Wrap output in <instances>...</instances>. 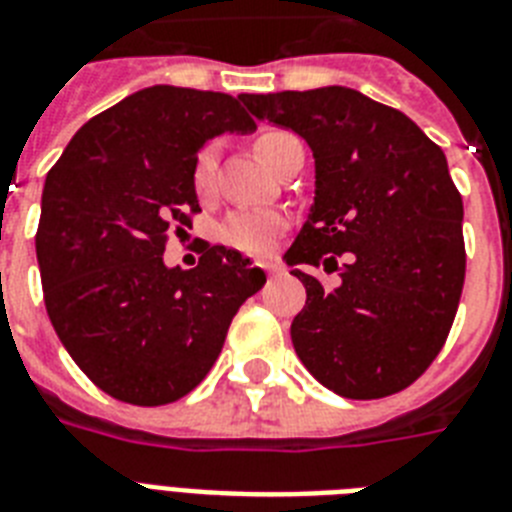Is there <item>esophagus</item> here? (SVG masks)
Wrapping results in <instances>:
<instances>
[{
  "instance_id": "obj_1",
  "label": "esophagus",
  "mask_w": 512,
  "mask_h": 512,
  "mask_svg": "<svg viewBox=\"0 0 512 512\" xmlns=\"http://www.w3.org/2000/svg\"><path fill=\"white\" fill-rule=\"evenodd\" d=\"M263 268L268 276H278V273H281V265H276V263H263Z\"/></svg>"
}]
</instances>
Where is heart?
<instances>
[{
    "mask_svg": "<svg viewBox=\"0 0 512 512\" xmlns=\"http://www.w3.org/2000/svg\"><path fill=\"white\" fill-rule=\"evenodd\" d=\"M294 137L286 130H268L257 137V153L273 169V163L278 158V150L281 145ZM216 169H218V145L208 143L197 150L195 161H192L190 169V182L192 190L197 197H213L216 192ZM286 229V218L276 210H234L226 216V221L221 223L218 236H221L223 244H229L236 252H244V255H265L270 252L276 236Z\"/></svg>",
    "mask_w": 512,
    "mask_h": 512,
    "instance_id": "obj_1",
    "label": "heart"
}]
</instances>
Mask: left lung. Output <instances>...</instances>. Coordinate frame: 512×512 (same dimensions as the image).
Masks as SVG:
<instances>
[{"instance_id": "obj_1", "label": "left lung", "mask_w": 512, "mask_h": 512, "mask_svg": "<svg viewBox=\"0 0 512 512\" xmlns=\"http://www.w3.org/2000/svg\"><path fill=\"white\" fill-rule=\"evenodd\" d=\"M239 98L315 153V205L286 252L321 270H291L307 289L296 354L343 398L401 393L448 341L466 278L445 153L403 111L341 85Z\"/></svg>"}]
</instances>
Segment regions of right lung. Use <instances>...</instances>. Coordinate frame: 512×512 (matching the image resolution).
<instances>
[{
    "label": "right lung",
    "mask_w": 512,
    "mask_h": 512,
    "mask_svg": "<svg viewBox=\"0 0 512 512\" xmlns=\"http://www.w3.org/2000/svg\"><path fill=\"white\" fill-rule=\"evenodd\" d=\"M229 130H255L239 98L153 85L85 122L46 176V312L77 367L117 401L163 406L195 390L263 289V270L221 244H205L192 270L163 265L169 236L200 213L197 150Z\"/></svg>",
    "instance_id": "right-lung-1"
}]
</instances>
